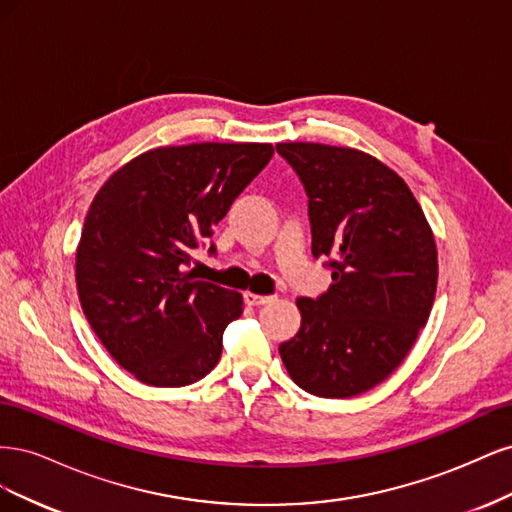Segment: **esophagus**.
I'll list each match as a JSON object with an SVG mask.
<instances>
[{"instance_id": "esophagus-1", "label": "esophagus", "mask_w": 512, "mask_h": 512, "mask_svg": "<svg viewBox=\"0 0 512 512\" xmlns=\"http://www.w3.org/2000/svg\"><path fill=\"white\" fill-rule=\"evenodd\" d=\"M245 303L247 305H254V307H260V305H267L273 301V297H265V294H254V292H245Z\"/></svg>"}]
</instances>
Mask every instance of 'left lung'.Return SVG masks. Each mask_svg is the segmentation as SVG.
Wrapping results in <instances>:
<instances>
[{"mask_svg": "<svg viewBox=\"0 0 512 512\" xmlns=\"http://www.w3.org/2000/svg\"><path fill=\"white\" fill-rule=\"evenodd\" d=\"M309 198L312 254L333 284L297 299L301 329L280 346L303 391L346 399L389 378L414 346L438 286V250L421 205L395 170L369 153L277 143Z\"/></svg>", "mask_w": 512, "mask_h": 512, "instance_id": "1", "label": "left lung"}]
</instances>
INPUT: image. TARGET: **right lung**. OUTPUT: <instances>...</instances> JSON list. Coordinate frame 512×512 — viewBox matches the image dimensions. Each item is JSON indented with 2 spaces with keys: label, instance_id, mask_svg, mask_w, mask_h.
I'll use <instances>...</instances> for the list:
<instances>
[{
  "label": "right lung",
  "instance_id": "1",
  "mask_svg": "<svg viewBox=\"0 0 512 512\" xmlns=\"http://www.w3.org/2000/svg\"><path fill=\"white\" fill-rule=\"evenodd\" d=\"M271 156L269 143L158 147L96 194L76 247V290L91 329L136 380L173 389L218 365L243 297L185 269Z\"/></svg>",
  "mask_w": 512,
  "mask_h": 512
}]
</instances>
